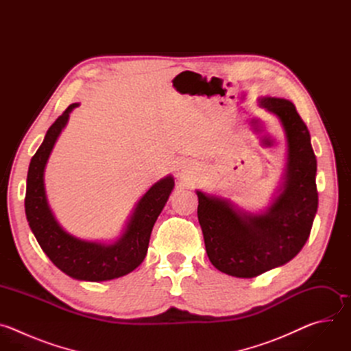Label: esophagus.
<instances>
[{
  "label": "esophagus",
  "mask_w": 351,
  "mask_h": 351,
  "mask_svg": "<svg viewBox=\"0 0 351 351\" xmlns=\"http://www.w3.org/2000/svg\"><path fill=\"white\" fill-rule=\"evenodd\" d=\"M178 172H179V175H180V176H184V173L187 172V168H186V165H180V167L178 168Z\"/></svg>",
  "instance_id": "1"
}]
</instances>
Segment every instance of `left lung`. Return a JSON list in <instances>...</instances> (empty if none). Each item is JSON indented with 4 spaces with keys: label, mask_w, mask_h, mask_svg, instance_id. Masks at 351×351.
Returning a JSON list of instances; mask_svg holds the SVG:
<instances>
[{
    "label": "left lung",
    "mask_w": 351,
    "mask_h": 351,
    "mask_svg": "<svg viewBox=\"0 0 351 351\" xmlns=\"http://www.w3.org/2000/svg\"><path fill=\"white\" fill-rule=\"evenodd\" d=\"M258 101L279 118L287 138L283 183L272 204L253 214L226 198L195 191L207 256L217 269L236 278H254L293 260L310 236L318 208L317 158L306 123L289 99Z\"/></svg>",
    "instance_id": "obj_1"
}]
</instances>
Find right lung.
Wrapping results in <instances>:
<instances>
[{
    "label": "right lung",
    "mask_w": 351,
    "mask_h": 351,
    "mask_svg": "<svg viewBox=\"0 0 351 351\" xmlns=\"http://www.w3.org/2000/svg\"><path fill=\"white\" fill-rule=\"evenodd\" d=\"M76 107H79L77 103L71 104L49 126L44 141L30 161L25 213L43 252L64 274L87 282L111 280L128 275L143 263L153 226L168 202L175 180L169 175L148 189L137 203L125 232L115 243L87 241L69 234L48 206L44 169L58 136L68 123L69 114Z\"/></svg>",
    "instance_id": "1"
}]
</instances>
